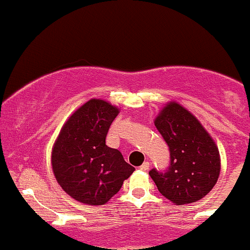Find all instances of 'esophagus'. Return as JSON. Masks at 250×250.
I'll list each match as a JSON object with an SVG mask.
<instances>
[{
    "mask_svg": "<svg viewBox=\"0 0 250 250\" xmlns=\"http://www.w3.org/2000/svg\"><path fill=\"white\" fill-rule=\"evenodd\" d=\"M140 169H141V170H143V171H147V170L149 169V163H148V162H145V163H143L142 165H141Z\"/></svg>",
    "mask_w": 250,
    "mask_h": 250,
    "instance_id": "obj_1",
    "label": "esophagus"
}]
</instances>
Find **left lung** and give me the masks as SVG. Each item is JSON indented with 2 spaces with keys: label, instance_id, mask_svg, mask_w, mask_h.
<instances>
[{
  "label": "left lung",
  "instance_id": "obj_1",
  "mask_svg": "<svg viewBox=\"0 0 250 250\" xmlns=\"http://www.w3.org/2000/svg\"><path fill=\"white\" fill-rule=\"evenodd\" d=\"M170 150L164 171L152 169L158 191L177 206L194 203L209 193L221 169L214 140L199 120L176 102H169L154 120Z\"/></svg>",
  "mask_w": 250,
  "mask_h": 250
}]
</instances>
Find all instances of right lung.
I'll return each mask as SVG.
<instances>
[{
  "label": "right lung",
  "mask_w": 250,
  "mask_h": 250,
  "mask_svg": "<svg viewBox=\"0 0 250 250\" xmlns=\"http://www.w3.org/2000/svg\"><path fill=\"white\" fill-rule=\"evenodd\" d=\"M118 114L115 105L92 98L66 120L54 142L51 162L57 182L80 203L103 206L135 171L119 150L105 145Z\"/></svg>",
  "instance_id": "right-lung-1"
}]
</instances>
